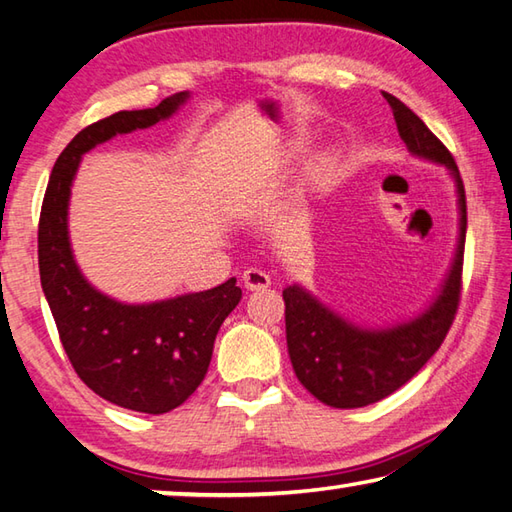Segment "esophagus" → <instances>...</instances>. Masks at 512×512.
<instances>
[{"instance_id": "obj_1", "label": "esophagus", "mask_w": 512, "mask_h": 512, "mask_svg": "<svg viewBox=\"0 0 512 512\" xmlns=\"http://www.w3.org/2000/svg\"><path fill=\"white\" fill-rule=\"evenodd\" d=\"M243 283H245L249 292H258V289H265V287L272 285V278H269V274L263 272V269L249 267L247 272L243 274Z\"/></svg>"}]
</instances>
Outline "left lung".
Wrapping results in <instances>:
<instances>
[{
  "label": "left lung",
  "instance_id": "obj_1",
  "mask_svg": "<svg viewBox=\"0 0 512 512\" xmlns=\"http://www.w3.org/2000/svg\"><path fill=\"white\" fill-rule=\"evenodd\" d=\"M412 156L446 167L457 187L459 236L448 274L423 310L388 327H363L334 312L301 283L283 289L287 352L298 381L332 408H363L406 385L439 350L455 318L466 245V191L450 151L417 113L383 93Z\"/></svg>",
  "mask_w": 512,
  "mask_h": 512
}]
</instances>
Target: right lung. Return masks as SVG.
<instances>
[{"label": "right lung", "instance_id": "1", "mask_svg": "<svg viewBox=\"0 0 512 512\" xmlns=\"http://www.w3.org/2000/svg\"><path fill=\"white\" fill-rule=\"evenodd\" d=\"M191 98L173 93L153 109L120 111L82 129L66 144L48 178L37 258L42 289L77 376L115 406L162 414L185 403L209 368L216 334L243 292L223 285L151 303H122L100 292L75 263L69 202L84 153L124 133L169 120Z\"/></svg>", "mask_w": 512, "mask_h": 512}]
</instances>
